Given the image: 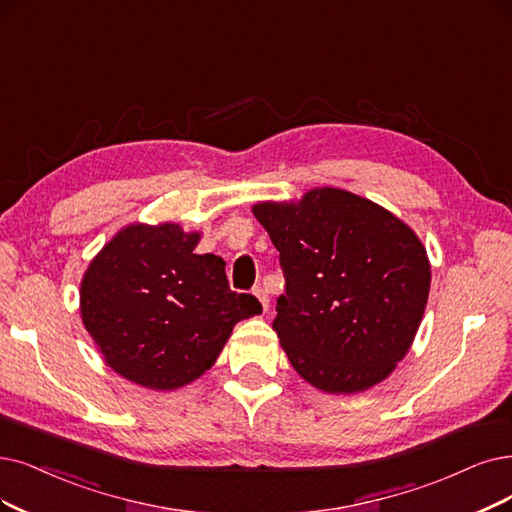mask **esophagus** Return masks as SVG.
Here are the masks:
<instances>
[{
  "mask_svg": "<svg viewBox=\"0 0 512 512\" xmlns=\"http://www.w3.org/2000/svg\"><path fill=\"white\" fill-rule=\"evenodd\" d=\"M255 295H257V299L261 301L263 310H268V308H270V297H268V291L263 289V287H255Z\"/></svg>",
  "mask_w": 512,
  "mask_h": 512,
  "instance_id": "1",
  "label": "esophagus"
}]
</instances>
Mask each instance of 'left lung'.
<instances>
[{
  "mask_svg": "<svg viewBox=\"0 0 512 512\" xmlns=\"http://www.w3.org/2000/svg\"><path fill=\"white\" fill-rule=\"evenodd\" d=\"M280 253L285 295L274 331L295 371L325 392L382 382L422 323L430 263L420 238L386 208L344 189L297 204L253 206Z\"/></svg>",
  "mask_w": 512,
  "mask_h": 512,
  "instance_id": "1",
  "label": "left lung"
}]
</instances>
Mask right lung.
Masks as SVG:
<instances>
[{"mask_svg":"<svg viewBox=\"0 0 512 512\" xmlns=\"http://www.w3.org/2000/svg\"><path fill=\"white\" fill-rule=\"evenodd\" d=\"M198 240L175 223L128 225L86 270L84 327L130 382L189 384L211 369L238 320L261 312L255 295L230 289L221 257L194 253Z\"/></svg>","mask_w":512,"mask_h":512,"instance_id":"right-lung-1","label":"right lung"}]
</instances>
